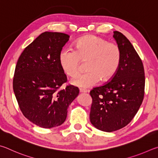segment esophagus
I'll return each instance as SVG.
<instances>
[{
  "label": "esophagus",
  "mask_w": 158,
  "mask_h": 158,
  "mask_svg": "<svg viewBox=\"0 0 158 158\" xmlns=\"http://www.w3.org/2000/svg\"><path fill=\"white\" fill-rule=\"evenodd\" d=\"M88 92H89V91L87 90V89H82V88H81V89H80V92H82V93H87Z\"/></svg>",
  "instance_id": "obj_1"
}]
</instances>
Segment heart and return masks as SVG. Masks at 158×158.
Instances as JSON below:
<instances>
[{
  "label": "heart",
  "mask_w": 158,
  "mask_h": 158,
  "mask_svg": "<svg viewBox=\"0 0 158 158\" xmlns=\"http://www.w3.org/2000/svg\"><path fill=\"white\" fill-rule=\"evenodd\" d=\"M59 61L64 73L71 77L79 73L81 62H86L87 71L75 77L71 83L77 87H89L101 79L106 82L114 76L121 64V52L117 44L96 35H87L76 41L75 50H62Z\"/></svg>",
  "instance_id": "b5f03b06"
}]
</instances>
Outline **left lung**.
Segmentation results:
<instances>
[{"instance_id": "1", "label": "left lung", "mask_w": 158, "mask_h": 158, "mask_svg": "<svg viewBox=\"0 0 158 158\" xmlns=\"http://www.w3.org/2000/svg\"><path fill=\"white\" fill-rule=\"evenodd\" d=\"M121 61L114 76L103 85L93 88L90 121L98 130L113 132L131 122L144 96L145 76L142 61L122 33L114 31Z\"/></svg>"}]
</instances>
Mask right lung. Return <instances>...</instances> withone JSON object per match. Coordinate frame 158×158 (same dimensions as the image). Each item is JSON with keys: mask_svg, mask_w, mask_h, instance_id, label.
Returning a JSON list of instances; mask_svg holds the SVG:
<instances>
[{"mask_svg": "<svg viewBox=\"0 0 158 158\" xmlns=\"http://www.w3.org/2000/svg\"><path fill=\"white\" fill-rule=\"evenodd\" d=\"M69 40L64 33H41L24 49L16 63L13 89L19 108L25 117L41 128L62 125L69 105L79 94L73 85L60 89L67 77L59 56Z\"/></svg>", "mask_w": 158, "mask_h": 158, "instance_id": "add662e5", "label": "right lung"}]
</instances>
